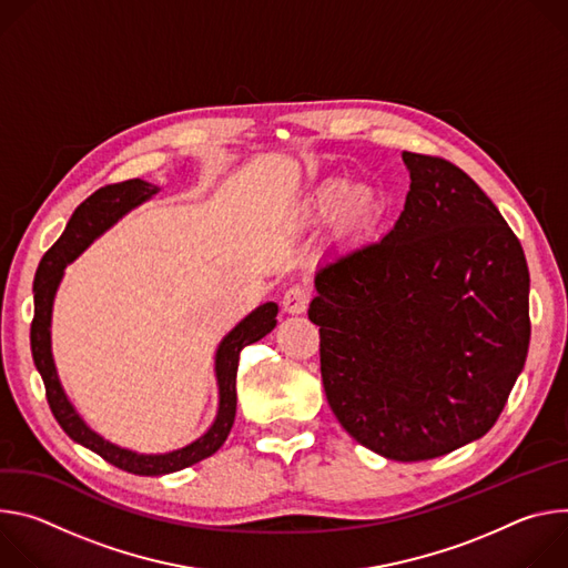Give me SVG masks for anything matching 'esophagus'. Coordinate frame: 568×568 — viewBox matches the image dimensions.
Returning <instances> with one entry per match:
<instances>
[{
  "mask_svg": "<svg viewBox=\"0 0 568 568\" xmlns=\"http://www.w3.org/2000/svg\"><path fill=\"white\" fill-rule=\"evenodd\" d=\"M308 304V288L302 284H293L282 300V306L286 313H304Z\"/></svg>",
  "mask_w": 568,
  "mask_h": 568,
  "instance_id": "1",
  "label": "esophagus"
}]
</instances>
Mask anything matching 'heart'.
<instances>
[{"mask_svg":"<svg viewBox=\"0 0 568 568\" xmlns=\"http://www.w3.org/2000/svg\"><path fill=\"white\" fill-rule=\"evenodd\" d=\"M313 207L321 214H336L341 212L347 223H361L374 212V194L369 189H354L349 192L347 184L341 180L325 182L316 196H313Z\"/></svg>","mask_w":568,"mask_h":568,"instance_id":"1","label":"heart"}]
</instances>
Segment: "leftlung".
<instances>
[{
	"label": "left lung",
	"instance_id": "left-lung-1",
	"mask_svg": "<svg viewBox=\"0 0 568 568\" xmlns=\"http://www.w3.org/2000/svg\"><path fill=\"white\" fill-rule=\"evenodd\" d=\"M410 192L395 227L321 264L327 402L358 445L417 463L483 437L530 345L524 247L449 160L404 151Z\"/></svg>",
	"mask_w": 568,
	"mask_h": 568
}]
</instances>
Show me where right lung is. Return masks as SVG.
Instances as JSON below:
<instances>
[{
	"mask_svg": "<svg viewBox=\"0 0 568 568\" xmlns=\"http://www.w3.org/2000/svg\"><path fill=\"white\" fill-rule=\"evenodd\" d=\"M160 189L151 182H144L140 178L125 180L116 184H105L85 199L77 212L72 214L65 232L60 239L44 252V257L36 271L33 280V323H31V352L33 363L44 382L47 402L55 417V422L62 426L74 443L88 447L90 452L99 454L110 465L138 474V476H162L171 471H180L184 467H192L212 454L221 449V445L227 439L230 428L234 424L236 415V369H239V354L245 345H252L262 341L266 334H271L277 325V304L266 302L257 306L255 311L245 316L219 345L216 349V384H219V413L214 424L203 433L196 443L186 445L182 449L169 452V454H135L131 449H121L101 435H97L74 410L70 404L65 390H62L53 356H51V306L53 295L58 291V284L62 280V271L68 264H72L81 252L112 223H116L125 212L142 205L151 196H155Z\"/></svg>",
	"mask_w": 568,
	"mask_h": 568,
	"instance_id": "1",
	"label": "right lung"
}]
</instances>
